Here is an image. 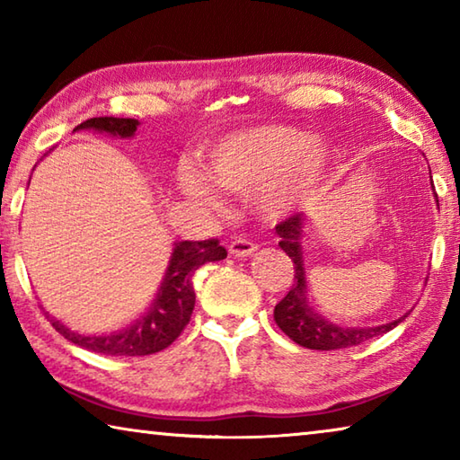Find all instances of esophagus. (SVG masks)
<instances>
[{"label":"esophagus","mask_w":460,"mask_h":460,"mask_svg":"<svg viewBox=\"0 0 460 460\" xmlns=\"http://www.w3.org/2000/svg\"><path fill=\"white\" fill-rule=\"evenodd\" d=\"M255 252H258V245H255L253 241L243 239V237L231 241L229 245V253L233 258H249V255H253Z\"/></svg>","instance_id":"1"}]
</instances>
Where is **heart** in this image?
<instances>
[{
    "instance_id": "obj_1",
    "label": "heart",
    "mask_w": 460,
    "mask_h": 460,
    "mask_svg": "<svg viewBox=\"0 0 460 460\" xmlns=\"http://www.w3.org/2000/svg\"><path fill=\"white\" fill-rule=\"evenodd\" d=\"M331 147L290 126H255L217 142L205 154V172L184 166L181 190L194 205L223 211L221 190L253 199L268 219H282L313 202L331 166Z\"/></svg>"
}]
</instances>
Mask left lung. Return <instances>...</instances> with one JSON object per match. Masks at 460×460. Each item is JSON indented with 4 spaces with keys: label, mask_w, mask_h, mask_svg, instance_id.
<instances>
[{
    "label": "left lung",
    "mask_w": 460,
    "mask_h": 460,
    "mask_svg": "<svg viewBox=\"0 0 460 460\" xmlns=\"http://www.w3.org/2000/svg\"><path fill=\"white\" fill-rule=\"evenodd\" d=\"M306 215L296 213L288 217L286 221L276 225V233L282 241L279 247L294 261V284L282 300L274 308V321L288 337L300 347L316 349V351H337L361 345V342L376 339L379 334L392 331L398 326L406 314L398 321L381 324V326H339L332 324L316 314L306 300V274H305V258H302V239H305Z\"/></svg>",
    "instance_id": "1"
}]
</instances>
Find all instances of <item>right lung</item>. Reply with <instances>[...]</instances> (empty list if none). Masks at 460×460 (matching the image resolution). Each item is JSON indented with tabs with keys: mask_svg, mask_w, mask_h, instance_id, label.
<instances>
[{
	"mask_svg": "<svg viewBox=\"0 0 460 460\" xmlns=\"http://www.w3.org/2000/svg\"><path fill=\"white\" fill-rule=\"evenodd\" d=\"M139 126L137 119L128 118H93L83 121L73 131L95 129L101 134L131 137ZM227 258L225 247L217 239L207 241H178L174 245L172 258H170L166 276L162 279L160 290L155 294L152 306L144 316L128 324L126 329L91 337V334H79L52 318V326L66 341L75 342L93 353L113 355V357H142L158 353L162 349L181 337L184 326L189 324L194 310V290L192 274L202 263L219 261Z\"/></svg>",
	"mask_w": 460,
	"mask_h": 460,
	"instance_id": "right-lung-1",
	"label": "right lung"
}]
</instances>
